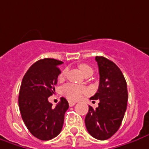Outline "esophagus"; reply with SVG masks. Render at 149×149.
Wrapping results in <instances>:
<instances>
[{
    "instance_id": "esophagus-1",
    "label": "esophagus",
    "mask_w": 149,
    "mask_h": 149,
    "mask_svg": "<svg viewBox=\"0 0 149 149\" xmlns=\"http://www.w3.org/2000/svg\"><path fill=\"white\" fill-rule=\"evenodd\" d=\"M68 104H69V106L70 107H72V106H74L75 104H76V102H74V101H68Z\"/></svg>"
}]
</instances>
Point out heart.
I'll return each instance as SVG.
<instances>
[{"instance_id": "1", "label": "heart", "mask_w": 149, "mask_h": 149, "mask_svg": "<svg viewBox=\"0 0 149 149\" xmlns=\"http://www.w3.org/2000/svg\"><path fill=\"white\" fill-rule=\"evenodd\" d=\"M79 68L83 74H86L89 72H93V69L91 67L86 64V63H81L79 64ZM66 75V72L63 71L61 73L59 74V78H63ZM62 94L63 95H65L67 98H68L69 100H77L81 99L84 94L87 93L88 89L85 86H79V85H76V84H72V83H68L64 85L61 89Z\"/></svg>"}]
</instances>
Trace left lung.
<instances>
[{
    "label": "left lung",
    "mask_w": 149,
    "mask_h": 149,
    "mask_svg": "<svg viewBox=\"0 0 149 149\" xmlns=\"http://www.w3.org/2000/svg\"><path fill=\"white\" fill-rule=\"evenodd\" d=\"M99 67L100 86L91 100H100L96 109L89 107L85 123L89 134L105 140L117 132L125 115L128 92L126 81L120 68L108 58L96 56Z\"/></svg>",
    "instance_id": "obj_1"
}]
</instances>
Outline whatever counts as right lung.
<instances>
[{
  "instance_id": "add662e5",
  "label": "right lung",
  "mask_w": 149,
  "mask_h": 149,
  "mask_svg": "<svg viewBox=\"0 0 149 149\" xmlns=\"http://www.w3.org/2000/svg\"><path fill=\"white\" fill-rule=\"evenodd\" d=\"M62 63L49 58L36 61L25 73L20 86L19 107L23 121L31 134L40 140L52 139L60 133L69 107L63 97L55 108L48 101L54 91Z\"/></svg>"
}]
</instances>
